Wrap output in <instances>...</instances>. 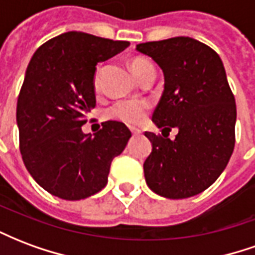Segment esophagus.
I'll return each instance as SVG.
<instances>
[{
    "instance_id": "1",
    "label": "esophagus",
    "mask_w": 255,
    "mask_h": 255,
    "mask_svg": "<svg viewBox=\"0 0 255 255\" xmlns=\"http://www.w3.org/2000/svg\"><path fill=\"white\" fill-rule=\"evenodd\" d=\"M131 132H132V135H139V133H142V131H140V129H135V128H131Z\"/></svg>"
}]
</instances>
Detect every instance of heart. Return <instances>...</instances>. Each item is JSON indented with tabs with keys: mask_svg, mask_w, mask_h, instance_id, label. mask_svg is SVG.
Wrapping results in <instances>:
<instances>
[{
	"mask_svg": "<svg viewBox=\"0 0 255 255\" xmlns=\"http://www.w3.org/2000/svg\"><path fill=\"white\" fill-rule=\"evenodd\" d=\"M131 69L135 73V76L140 80L146 73L150 72V71H154V67L149 60L136 57L131 61ZM101 72H102V67H98L95 71L94 80H93L95 89L100 84ZM149 111L150 104L146 100H120L113 102L106 109V116L112 120L124 123L128 126H139L144 122Z\"/></svg>",
	"mask_w": 255,
	"mask_h": 255,
	"instance_id": "1",
	"label": "heart"
}]
</instances>
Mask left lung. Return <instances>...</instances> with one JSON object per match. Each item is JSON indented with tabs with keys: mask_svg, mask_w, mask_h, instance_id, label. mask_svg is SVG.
<instances>
[{
	"mask_svg": "<svg viewBox=\"0 0 255 255\" xmlns=\"http://www.w3.org/2000/svg\"><path fill=\"white\" fill-rule=\"evenodd\" d=\"M164 72V93L153 113L162 134L143 164L146 183L169 199L194 197L224 171L235 147L236 104L224 65L212 47L188 36L136 45ZM179 129L173 141L164 130Z\"/></svg>",
	"mask_w": 255,
	"mask_h": 255,
	"instance_id": "1",
	"label": "left lung"
}]
</instances>
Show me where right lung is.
Masks as SVG:
<instances>
[{
    "instance_id": "right-lung-1",
    "label": "right lung",
    "mask_w": 255,
    "mask_h": 255,
    "mask_svg": "<svg viewBox=\"0 0 255 255\" xmlns=\"http://www.w3.org/2000/svg\"><path fill=\"white\" fill-rule=\"evenodd\" d=\"M128 46L69 31L31 58L16 109L20 153L34 180L52 195L78 201L101 191L112 161L127 146L131 131L123 123H102L94 136L82 126L95 106V65Z\"/></svg>"
}]
</instances>
